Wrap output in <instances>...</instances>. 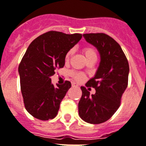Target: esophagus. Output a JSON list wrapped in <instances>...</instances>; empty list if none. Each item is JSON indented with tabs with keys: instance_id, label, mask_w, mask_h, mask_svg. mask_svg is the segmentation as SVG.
Here are the masks:
<instances>
[{
	"instance_id": "34e87169",
	"label": "esophagus",
	"mask_w": 146,
	"mask_h": 146,
	"mask_svg": "<svg viewBox=\"0 0 146 146\" xmlns=\"http://www.w3.org/2000/svg\"><path fill=\"white\" fill-rule=\"evenodd\" d=\"M72 86H73V87H78V86H79V85H78V84H77L76 83L73 82V83H72Z\"/></svg>"
}]
</instances>
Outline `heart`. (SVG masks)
Instances as JSON below:
<instances>
[{
    "label": "heart",
    "mask_w": 146,
    "mask_h": 146,
    "mask_svg": "<svg viewBox=\"0 0 146 146\" xmlns=\"http://www.w3.org/2000/svg\"><path fill=\"white\" fill-rule=\"evenodd\" d=\"M82 52L84 53V56L86 57L87 60H88L90 58H96L97 57V53H96V50L90 46H84V48L82 49ZM73 54V50H70L67 52L65 55V61L66 62H69V60L70 59V57ZM70 76L73 77V79H75L76 81H82L84 79V76L83 73H79V72H75V71H71L70 73Z\"/></svg>",
    "instance_id": "1"
}]
</instances>
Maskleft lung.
<instances>
[{
	"mask_svg": "<svg viewBox=\"0 0 146 146\" xmlns=\"http://www.w3.org/2000/svg\"><path fill=\"white\" fill-rule=\"evenodd\" d=\"M83 37L97 48L101 62L95 76L86 84L88 88H95L96 94L90 95L86 88L81 87L79 114L86 122L100 124L108 120L120 106L128 87L129 64L120 45L107 34L88 33Z\"/></svg>",
	"mask_w": 146,
	"mask_h": 146,
	"instance_id": "8db88e82",
	"label": "left lung"
}]
</instances>
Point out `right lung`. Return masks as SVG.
<instances>
[{"mask_svg": "<svg viewBox=\"0 0 146 146\" xmlns=\"http://www.w3.org/2000/svg\"><path fill=\"white\" fill-rule=\"evenodd\" d=\"M79 33L49 31L33 41L18 67L26 110L41 120L56 117L60 103L71 87L69 81L55 87L50 76L62 68L65 55L82 38Z\"/></svg>", "mask_w": 146, "mask_h": 146, "instance_id": "add662e5", "label": "right lung"}]
</instances>
